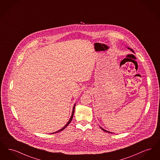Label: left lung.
<instances>
[{"instance_id":"8db88e82","label":"left lung","mask_w":160,"mask_h":160,"mask_svg":"<svg viewBox=\"0 0 160 160\" xmlns=\"http://www.w3.org/2000/svg\"><path fill=\"white\" fill-rule=\"evenodd\" d=\"M128 48L129 49H130V50H131V51H132V52H134V51H133V50H132V49H131V48H129V47H128ZM100 128H101V129H102V130H103V131H104V132H109V133H112V132H108V131H107V130H104V129H103V128H102V127H100Z\"/></svg>"}]
</instances>
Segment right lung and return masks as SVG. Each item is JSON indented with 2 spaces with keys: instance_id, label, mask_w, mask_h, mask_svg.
<instances>
[{
  "instance_id": "add662e5",
  "label": "right lung",
  "mask_w": 160,
  "mask_h": 160,
  "mask_svg": "<svg viewBox=\"0 0 160 160\" xmlns=\"http://www.w3.org/2000/svg\"><path fill=\"white\" fill-rule=\"evenodd\" d=\"M75 105H76V104H75V105H74V106H73V111H72V115H71V117H70V118L69 121L68 122V123H67V124H66L65 125V126H64V127H62V129H60V130H59L57 131V132H52V134H53V133H56V132H60L62 131V130H63L64 129H65V128H66V127H67L68 125L69 124L70 122H71V121L72 120V118H73V113H74V111H75ZM52 133H51V134H52Z\"/></svg>"
}]
</instances>
